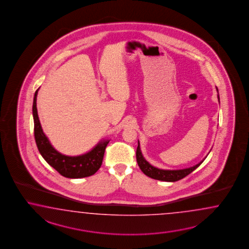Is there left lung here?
<instances>
[{"label":"left lung","mask_w":249,"mask_h":249,"mask_svg":"<svg viewBox=\"0 0 249 249\" xmlns=\"http://www.w3.org/2000/svg\"><path fill=\"white\" fill-rule=\"evenodd\" d=\"M218 101H219V96H218ZM136 158H137V162H138L139 167L145 175L148 176L151 178L162 180V181L174 182L182 179L183 178L189 175L192 171H194L197 167H199V165L203 162L201 161L200 163L196 164L192 168H185V169H180V170L159 169V168L151 166L148 161L145 160V159L142 156L141 148H140V142H139L137 151H136Z\"/></svg>","instance_id":"1"}]
</instances>
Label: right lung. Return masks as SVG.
<instances>
[{
	"label": "right lung",
	"instance_id": "obj_1",
	"mask_svg": "<svg viewBox=\"0 0 249 249\" xmlns=\"http://www.w3.org/2000/svg\"><path fill=\"white\" fill-rule=\"evenodd\" d=\"M38 89L35 91L33 105L34 121V138L40 155L49 165L57 170L61 176L69 178H81L95 174L101 168L104 152L108 141L98 144L87 154L78 157H68L59 153L50 144L47 137L44 135L40 127L37 112L36 100Z\"/></svg>",
	"mask_w": 249,
	"mask_h": 249
}]
</instances>
